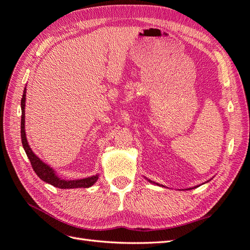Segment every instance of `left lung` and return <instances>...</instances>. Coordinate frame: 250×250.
I'll return each instance as SVG.
<instances>
[{"label": "left lung", "mask_w": 250, "mask_h": 250, "mask_svg": "<svg viewBox=\"0 0 250 250\" xmlns=\"http://www.w3.org/2000/svg\"><path fill=\"white\" fill-rule=\"evenodd\" d=\"M146 178V177H145ZM149 183H151V184H155V185H157V186H160V187H164V186H162V185H160V184H157V183H154V181H152V180H150V179H148V178H146ZM207 183H208V181H207ZM196 187H198V186H196ZM196 187H194V188H195Z\"/></svg>", "instance_id": "obj_1"}]
</instances>
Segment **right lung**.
<instances>
[{
  "label": "right lung",
  "mask_w": 250,
  "mask_h": 250,
  "mask_svg": "<svg viewBox=\"0 0 250 250\" xmlns=\"http://www.w3.org/2000/svg\"><path fill=\"white\" fill-rule=\"evenodd\" d=\"M26 87L22 93V98L21 101V144L24 147L25 152L30 160V163L32 165V168L34 172L37 174L42 180L46 181V183L54 186L59 188H89L92 187L99 177V174L96 175L89 176L86 178L82 179H73L67 180L62 179L59 177L54 169L51 168L49 165L43 163L41 158L34 154L32 149L30 148L29 143L26 138V131H25V106H26Z\"/></svg>",
  "instance_id": "add662e5"
}]
</instances>
